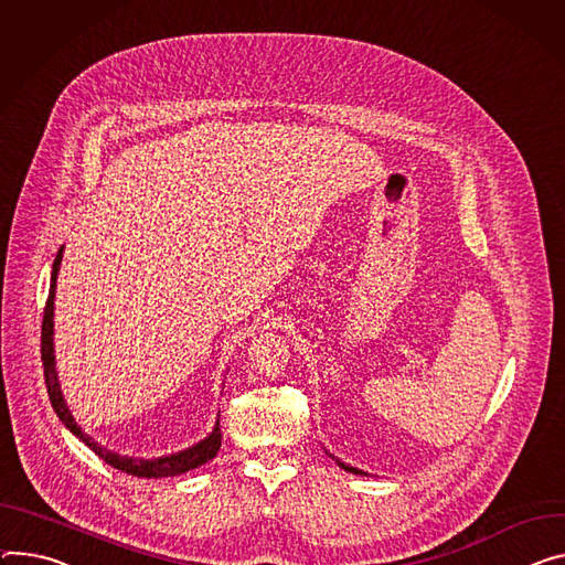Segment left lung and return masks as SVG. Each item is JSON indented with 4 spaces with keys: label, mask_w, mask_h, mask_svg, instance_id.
<instances>
[{
    "label": "left lung",
    "mask_w": 565,
    "mask_h": 565,
    "mask_svg": "<svg viewBox=\"0 0 565 565\" xmlns=\"http://www.w3.org/2000/svg\"><path fill=\"white\" fill-rule=\"evenodd\" d=\"M338 465L342 467V469H347V471H351V473H361L363 476V471H358V469H353V467H347V465H342V461H338Z\"/></svg>",
    "instance_id": "left-lung-1"
}]
</instances>
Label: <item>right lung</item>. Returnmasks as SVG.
Segmentation results:
<instances>
[{
    "label": "right lung",
    "instance_id": "right-lung-1",
    "mask_svg": "<svg viewBox=\"0 0 565 565\" xmlns=\"http://www.w3.org/2000/svg\"><path fill=\"white\" fill-rule=\"evenodd\" d=\"M61 262H63V247L56 254L54 262V270H51V286H49V297L44 303V316H42V335H40V353H42V367H44V383H46V392H49V401L54 413L61 417V422L78 437L83 439L100 459L108 461L113 469H119L124 473L137 476V478H173L180 473H186L204 461H210L218 448H221V428L216 426L214 433L202 439L200 444L171 455V457H160V459H132V457H121L117 452H110L106 448H100L92 437H87L74 422V417L70 415V407L65 405L61 385H58V376H56V367H54V297H56V279H58V270H61Z\"/></svg>",
    "mask_w": 565,
    "mask_h": 565
}]
</instances>
